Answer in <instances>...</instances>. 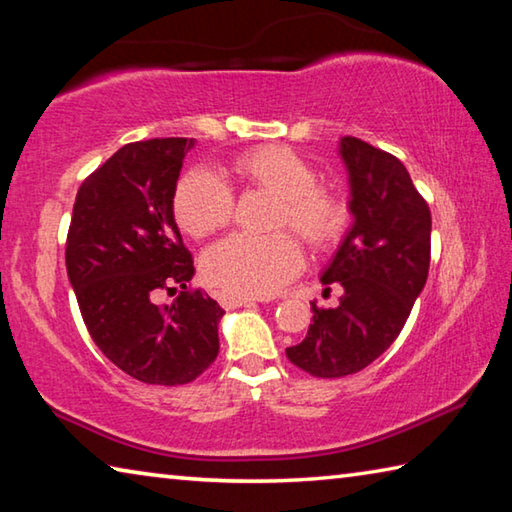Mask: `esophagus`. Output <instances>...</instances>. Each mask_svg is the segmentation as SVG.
Segmentation results:
<instances>
[{
  "label": "esophagus",
  "mask_w": 512,
  "mask_h": 512,
  "mask_svg": "<svg viewBox=\"0 0 512 512\" xmlns=\"http://www.w3.org/2000/svg\"><path fill=\"white\" fill-rule=\"evenodd\" d=\"M219 302H221L223 309H237V307H246V305H250V302H255V300L244 298V296H232V293H228V291H221L219 293Z\"/></svg>",
  "instance_id": "34e87169"
}]
</instances>
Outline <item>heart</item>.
Segmentation results:
<instances>
[{
	"mask_svg": "<svg viewBox=\"0 0 512 512\" xmlns=\"http://www.w3.org/2000/svg\"><path fill=\"white\" fill-rule=\"evenodd\" d=\"M223 178L280 196L275 228L289 225L309 246L323 248L341 235L343 201L316 185L314 167L284 146H262L241 153L221 169V176L210 169L185 173L173 194V216L187 235L203 239L230 223L235 194ZM302 259L300 244L287 232L268 237L230 235L207 248L203 273L232 296L266 298L300 271Z\"/></svg>",
	"mask_w": 512,
	"mask_h": 512,
	"instance_id": "heart-1",
	"label": "heart"
}]
</instances>
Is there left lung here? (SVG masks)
<instances>
[{"label": "left lung", "instance_id": "obj_1", "mask_svg": "<svg viewBox=\"0 0 512 512\" xmlns=\"http://www.w3.org/2000/svg\"><path fill=\"white\" fill-rule=\"evenodd\" d=\"M352 225L320 282L341 284L339 307H316L302 343L287 357L314 377H345L381 357L400 336L424 289L431 212L395 155L341 137ZM329 291V287H327Z\"/></svg>", "mask_w": 512, "mask_h": 512}]
</instances>
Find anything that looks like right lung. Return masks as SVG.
<instances>
[{
    "instance_id": "1",
    "label": "right lung",
    "mask_w": 512,
    "mask_h": 512,
    "mask_svg": "<svg viewBox=\"0 0 512 512\" xmlns=\"http://www.w3.org/2000/svg\"><path fill=\"white\" fill-rule=\"evenodd\" d=\"M196 140L164 137L121 146L83 180L65 264L85 327L119 370L144 384L194 381L219 354L225 311L189 291L192 253L173 219V194ZM184 289L171 306L152 298Z\"/></svg>"
}]
</instances>
